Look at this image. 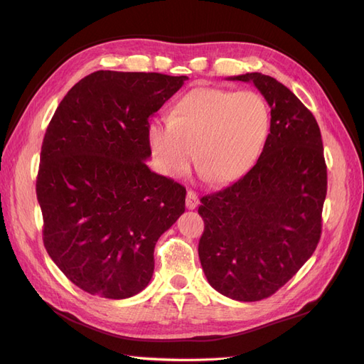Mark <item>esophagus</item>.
I'll use <instances>...</instances> for the list:
<instances>
[{"label": "esophagus", "instance_id": "34e87169", "mask_svg": "<svg viewBox=\"0 0 364 364\" xmlns=\"http://www.w3.org/2000/svg\"><path fill=\"white\" fill-rule=\"evenodd\" d=\"M185 205L188 209H196L197 205H199V197H197V194L193 190H188V193H186Z\"/></svg>", "mask_w": 364, "mask_h": 364}]
</instances>
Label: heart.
I'll return each instance as SVG.
<instances>
[{
	"label": "heart",
	"mask_w": 364,
	"mask_h": 364,
	"mask_svg": "<svg viewBox=\"0 0 364 364\" xmlns=\"http://www.w3.org/2000/svg\"><path fill=\"white\" fill-rule=\"evenodd\" d=\"M270 112L252 91L196 87L179 98L170 119L149 126V144L168 176L188 171L196 147V168L214 183L232 182L257 162L267 139Z\"/></svg>",
	"instance_id": "b5f03b06"
}]
</instances>
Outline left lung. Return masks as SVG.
<instances>
[{
    "label": "left lung",
    "mask_w": 364,
    "mask_h": 364,
    "mask_svg": "<svg viewBox=\"0 0 364 364\" xmlns=\"http://www.w3.org/2000/svg\"><path fill=\"white\" fill-rule=\"evenodd\" d=\"M229 80L257 86L270 106V134L243 178L200 199L199 258L213 289L255 302L277 293L316 250L326 164L314 115L287 86L261 73Z\"/></svg>",
    "instance_id": "obj_1"
}]
</instances>
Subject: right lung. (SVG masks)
I'll return each mask as SVG.
<instances>
[{
  "mask_svg": "<svg viewBox=\"0 0 364 364\" xmlns=\"http://www.w3.org/2000/svg\"><path fill=\"white\" fill-rule=\"evenodd\" d=\"M186 79L95 71L50 121L36 179L43 246L86 293L126 299L144 290L156 241L185 211L186 190L146 161L149 119Z\"/></svg>",
  "mask_w": 364,
  "mask_h": 364,
  "instance_id": "obj_1",
  "label": "right lung"
}]
</instances>
